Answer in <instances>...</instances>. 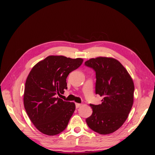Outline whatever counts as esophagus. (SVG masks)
<instances>
[{"label":"esophagus","mask_w":155,"mask_h":155,"mask_svg":"<svg viewBox=\"0 0 155 155\" xmlns=\"http://www.w3.org/2000/svg\"><path fill=\"white\" fill-rule=\"evenodd\" d=\"M81 104H76V109H78V108H79V107H81Z\"/></svg>","instance_id":"obj_1"}]
</instances>
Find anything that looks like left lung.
I'll use <instances>...</instances> for the list:
<instances>
[{"instance_id": "left-lung-1", "label": "left lung", "mask_w": 155, "mask_h": 155, "mask_svg": "<svg viewBox=\"0 0 155 155\" xmlns=\"http://www.w3.org/2000/svg\"><path fill=\"white\" fill-rule=\"evenodd\" d=\"M85 64L95 70L96 94L104 97L101 104H90L93 112L86 122L92 130L100 134L114 133L124 124L133 107V79L114 58H92Z\"/></svg>"}]
</instances>
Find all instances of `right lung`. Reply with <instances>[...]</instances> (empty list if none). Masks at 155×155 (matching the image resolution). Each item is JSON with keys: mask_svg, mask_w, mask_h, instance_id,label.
<instances>
[{"mask_svg": "<svg viewBox=\"0 0 155 155\" xmlns=\"http://www.w3.org/2000/svg\"><path fill=\"white\" fill-rule=\"evenodd\" d=\"M83 61L81 58L49 55L31 70L25 83L23 101L30 120L41 133L54 136L66 129L76 105L58 95L63 94L68 74Z\"/></svg>", "mask_w": 155, "mask_h": 155, "instance_id": "1", "label": "right lung"}]
</instances>
